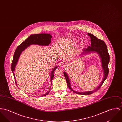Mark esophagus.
I'll use <instances>...</instances> for the list:
<instances>
[{"instance_id": "34e87169", "label": "esophagus", "mask_w": 122, "mask_h": 122, "mask_svg": "<svg viewBox=\"0 0 122 122\" xmlns=\"http://www.w3.org/2000/svg\"><path fill=\"white\" fill-rule=\"evenodd\" d=\"M64 66H65V67H66V66H67V64H65Z\"/></svg>"}]
</instances>
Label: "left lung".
<instances>
[{"mask_svg":"<svg viewBox=\"0 0 122 122\" xmlns=\"http://www.w3.org/2000/svg\"><path fill=\"white\" fill-rule=\"evenodd\" d=\"M89 36L91 39V46H89L87 48H84L83 49L82 52L81 53V55L86 54L91 52H96L100 56L101 58V61L102 63V67L104 70V78L101 82V84L95 90H92L88 92H77L75 91H74L71 87L70 85V82L69 79L68 78V76H67L66 73H64V76L65 77L67 83V86L68 88L74 92L75 93L80 94V95H89L91 94L97 90H98L100 89L101 87L102 86V84L104 82L105 80L107 78V77L109 74V63L110 62V55L108 53V50L107 49V46L104 42V41L102 40H100L97 38L93 34L91 33H88Z\"/></svg>","mask_w":122,"mask_h":122,"instance_id":"8db88e82","label":"left lung"}]
</instances>
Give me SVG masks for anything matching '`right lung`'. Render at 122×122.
Wrapping results in <instances>:
<instances>
[{"mask_svg": "<svg viewBox=\"0 0 122 122\" xmlns=\"http://www.w3.org/2000/svg\"><path fill=\"white\" fill-rule=\"evenodd\" d=\"M52 36L48 33H40V34H34L31 35L29 36L25 41H24L18 46L16 49L12 61L11 63V71L13 73V76L14 77V80L15 83L17 85V82L16 81L15 75L14 74V71H15V66L18 62L19 58L22 52L28 46L31 44H37L41 46H48L50 43L51 41ZM57 68V66H56L52 71L51 73V82L52 83V81L54 76V72L56 69ZM50 91H48L46 94L43 95L42 96H45L47 95Z\"/></svg>", "mask_w": 122, "mask_h": 122, "instance_id": "add662e5", "label": "right lung"}]
</instances>
